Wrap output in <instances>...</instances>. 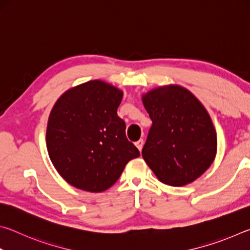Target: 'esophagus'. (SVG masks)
Returning a JSON list of instances; mask_svg holds the SVG:
<instances>
[{
	"mask_svg": "<svg viewBox=\"0 0 250 250\" xmlns=\"http://www.w3.org/2000/svg\"><path fill=\"white\" fill-rule=\"evenodd\" d=\"M143 143H145V141H143L142 139H141V140H139V141L135 142V146L138 147L139 151H141V150H142V147H143Z\"/></svg>",
	"mask_w": 250,
	"mask_h": 250,
	"instance_id": "esophagus-1",
	"label": "esophagus"
}]
</instances>
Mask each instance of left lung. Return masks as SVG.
Instances as JSON below:
<instances>
[{"label": "left lung", "instance_id": "left-lung-1", "mask_svg": "<svg viewBox=\"0 0 250 250\" xmlns=\"http://www.w3.org/2000/svg\"><path fill=\"white\" fill-rule=\"evenodd\" d=\"M152 120L142 156L164 184L182 186L200 177L216 155V131L195 96L180 86L143 96Z\"/></svg>", "mask_w": 250, "mask_h": 250}]
</instances>
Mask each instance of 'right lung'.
Returning a JSON list of instances; mask_svg holds the SVG:
<instances>
[{
	"mask_svg": "<svg viewBox=\"0 0 250 250\" xmlns=\"http://www.w3.org/2000/svg\"><path fill=\"white\" fill-rule=\"evenodd\" d=\"M122 91L91 80L66 91L50 112L46 142L59 174L75 188L103 192L140 152L117 115Z\"/></svg>",
	"mask_w": 250,
	"mask_h": 250,
	"instance_id": "right-lung-1",
	"label": "right lung"
}]
</instances>
